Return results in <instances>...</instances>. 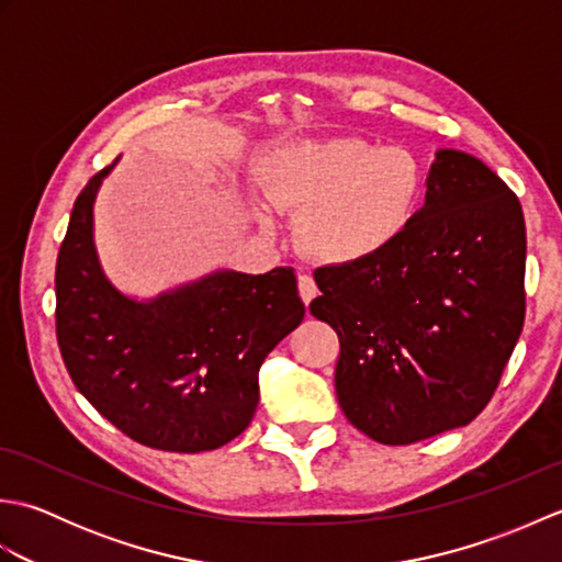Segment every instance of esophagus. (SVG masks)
<instances>
[{"label": "esophagus", "mask_w": 562, "mask_h": 562, "mask_svg": "<svg viewBox=\"0 0 562 562\" xmlns=\"http://www.w3.org/2000/svg\"><path fill=\"white\" fill-rule=\"evenodd\" d=\"M300 294H302V302L308 306L312 304L314 296L318 294V288L312 274H300Z\"/></svg>", "instance_id": "esophagus-1"}]
</instances>
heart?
<instances>
[{
	"instance_id": "b5f03b06",
	"label": "heart",
	"mask_w": 562,
	"mask_h": 562,
	"mask_svg": "<svg viewBox=\"0 0 562 562\" xmlns=\"http://www.w3.org/2000/svg\"><path fill=\"white\" fill-rule=\"evenodd\" d=\"M268 205L300 212L296 244L330 266H360L396 246L420 214L425 169L417 154L364 137L304 139L260 161Z\"/></svg>"
}]
</instances>
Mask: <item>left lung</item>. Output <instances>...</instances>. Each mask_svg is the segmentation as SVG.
I'll use <instances>...</instances> for the list:
<instances>
[{
  "label": "left lung",
  "instance_id": "obj_1",
  "mask_svg": "<svg viewBox=\"0 0 562 562\" xmlns=\"http://www.w3.org/2000/svg\"><path fill=\"white\" fill-rule=\"evenodd\" d=\"M527 226L487 166L439 149L420 214L396 246L314 272L312 314L338 330L345 417L381 445H413L479 415L524 326Z\"/></svg>",
  "mask_w": 562,
  "mask_h": 562
}]
</instances>
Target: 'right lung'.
<instances>
[{"instance_id":"add662e5","label":"right lung","mask_w":562,"mask_h":562,"mask_svg":"<svg viewBox=\"0 0 562 562\" xmlns=\"http://www.w3.org/2000/svg\"><path fill=\"white\" fill-rule=\"evenodd\" d=\"M111 169L81 190L59 246L65 367L81 396L139 445L220 449L254 420L262 360L302 324L294 270H214L151 300L127 296L103 272L93 241V202Z\"/></svg>"}]
</instances>
